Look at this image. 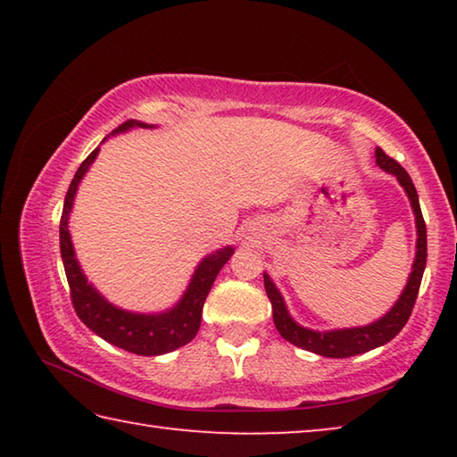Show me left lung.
Listing matches in <instances>:
<instances>
[{
  "mask_svg": "<svg viewBox=\"0 0 457 457\" xmlns=\"http://www.w3.org/2000/svg\"><path fill=\"white\" fill-rule=\"evenodd\" d=\"M375 157H377V165L381 167L383 171L395 175L401 183V187L405 189L409 201H411L415 223H417V253H415V262H413V272H411V276H409L405 290H403V294H401V298L397 300V304L393 306L381 320L369 324V327L330 330V332L308 330L290 319V314L284 306L280 292H278L274 282L270 280V276L264 274L266 294H268L270 303H272L274 324H276L278 332H280L282 338L288 340V343L296 345L304 351L322 354V357H330V359L354 357V354L377 349V346H381L385 343H389L391 338H395L401 332V328L407 324L409 316H411V311H413L415 300H417V292H420V286H421L425 262H428V229H425V221L421 215L420 197H417L415 185L405 169L401 167L395 159H391L383 149H378V146L375 151Z\"/></svg>",
  "mask_w": 457,
  "mask_h": 457,
  "instance_id": "8db88e82",
  "label": "left lung"
}]
</instances>
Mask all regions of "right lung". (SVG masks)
Masks as SVG:
<instances>
[{
	"label": "right lung",
	"mask_w": 457,
	"mask_h": 457,
	"mask_svg": "<svg viewBox=\"0 0 457 457\" xmlns=\"http://www.w3.org/2000/svg\"><path fill=\"white\" fill-rule=\"evenodd\" d=\"M130 127L146 125L137 120H127L122 122L119 129H114V133H120V130H127ZM96 154L98 149L92 151L88 157L82 161L79 171H76L71 187H68L64 210H62L60 218V253L62 262H64L68 286H71L72 306L76 314H79V319L87 324L92 332H96L100 338L119 346V349L143 354V357H154V354L171 353L195 338L207 294L212 290L215 276L220 274L223 264H226L231 258V253H234V247H223V250L204 258V262L197 266L195 274H193V280L187 292H185V296L181 298V303L171 308L169 312L133 314L108 304L106 300L92 288V284H88L87 278H84L79 262H76L74 256L71 234H68V213L72 210L74 193L79 189V183L84 173H87V169L90 167L92 161L96 159Z\"/></svg>",
	"instance_id": "add662e5"
}]
</instances>
